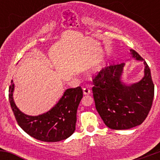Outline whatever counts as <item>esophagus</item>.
Returning a JSON list of instances; mask_svg holds the SVG:
<instances>
[{
	"mask_svg": "<svg viewBox=\"0 0 160 160\" xmlns=\"http://www.w3.org/2000/svg\"><path fill=\"white\" fill-rule=\"evenodd\" d=\"M83 94H84V95H89V94H90V90L88 88H83Z\"/></svg>",
	"mask_w": 160,
	"mask_h": 160,
	"instance_id": "34e87169",
	"label": "esophagus"
}]
</instances>
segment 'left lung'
<instances>
[{
  "label": "left lung",
  "mask_w": 160,
  "mask_h": 160,
  "mask_svg": "<svg viewBox=\"0 0 160 160\" xmlns=\"http://www.w3.org/2000/svg\"><path fill=\"white\" fill-rule=\"evenodd\" d=\"M130 52L132 58L144 62V77L140 81L131 85L122 81L125 63L104 67L93 79L95 107L111 129H129L141 125L152 104L154 84L149 66L137 52Z\"/></svg>",
  "instance_id": "8db88e82"
}]
</instances>
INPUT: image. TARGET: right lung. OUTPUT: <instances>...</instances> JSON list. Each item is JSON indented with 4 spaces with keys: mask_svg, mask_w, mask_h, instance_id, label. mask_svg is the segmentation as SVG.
Instances as JSON below:
<instances>
[{
    "mask_svg": "<svg viewBox=\"0 0 160 160\" xmlns=\"http://www.w3.org/2000/svg\"><path fill=\"white\" fill-rule=\"evenodd\" d=\"M14 85L9 87V101L19 126L35 139L48 142H59L69 138L74 132L77 111L83 98L80 87L66 90L57 104L46 113L30 116L19 110L13 99Z\"/></svg>",
    "mask_w": 160,
    "mask_h": 160,
    "instance_id": "obj_1",
    "label": "right lung"
}]
</instances>
